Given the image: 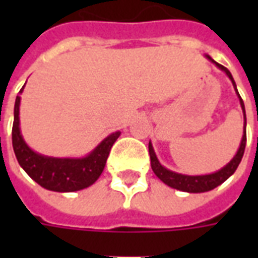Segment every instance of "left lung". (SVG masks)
Listing matches in <instances>:
<instances>
[{
	"label": "left lung",
	"instance_id": "obj_1",
	"mask_svg": "<svg viewBox=\"0 0 258 258\" xmlns=\"http://www.w3.org/2000/svg\"><path fill=\"white\" fill-rule=\"evenodd\" d=\"M206 58L209 59L210 62L216 64L217 68L222 70L224 73L227 74L229 80L232 81L233 88H235V92L239 98V102H240V107H242V112H243V137H242V141H240V145H239V149L236 152V155L231 159V162L227 163L225 166L222 168H220L218 171L211 174H205V175H186V174H181V173H175V171H171L168 170L164 166H162V163L159 162L157 159L156 153H155V149L152 146V142H149V155H151V166L153 173L156 174V177L160 181H163L164 184L171 186L174 189L182 190V192H189V194H202V192H207V190H211L217 188L218 185H221L224 181H227L231 175H232L236 168H238L239 163L242 160L244 153V148H246V112H244V103L242 101V98L239 95L238 90H236V84L233 81V77L231 72L228 70L227 68H224L222 64L217 63L216 60L206 55Z\"/></svg>",
	"mask_w": 258,
	"mask_h": 258
}]
</instances>
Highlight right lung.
Instances as JSON below:
<instances>
[{"label":"right lung","instance_id":"1","mask_svg":"<svg viewBox=\"0 0 258 258\" xmlns=\"http://www.w3.org/2000/svg\"><path fill=\"white\" fill-rule=\"evenodd\" d=\"M25 88V87H23ZM23 88L19 94L23 92ZM20 96H16L12 127V146L20 167L42 188L53 192H74L84 189L101 177L109 152L120 137V131L112 133L95 149L84 157H52L37 153L26 144L20 133Z\"/></svg>","mask_w":258,"mask_h":258}]
</instances>
